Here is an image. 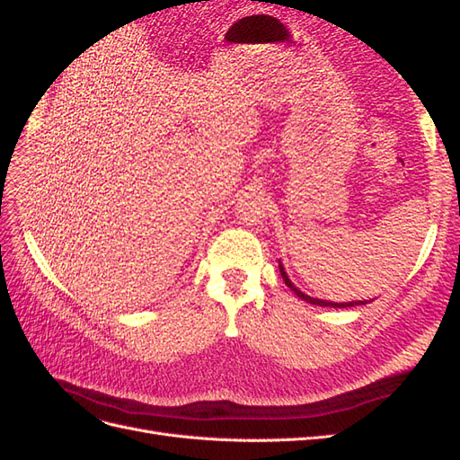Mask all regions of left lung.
<instances>
[{"instance_id": "left-lung-1", "label": "left lung", "mask_w": 460, "mask_h": 460, "mask_svg": "<svg viewBox=\"0 0 460 460\" xmlns=\"http://www.w3.org/2000/svg\"><path fill=\"white\" fill-rule=\"evenodd\" d=\"M278 269H280V274H282V278H284L286 286H288L291 291H294V294H296L299 299L307 301V303H311V305H318V307H333V309H343V307H355V305H367V303L374 301V299H370V301H349V303H336V301H324V299H316V297H311V296H307V294H303V291H301V289H297V288L294 286V282L289 280L288 274H286V270H284V264H282V262L278 264Z\"/></svg>"}]
</instances>
